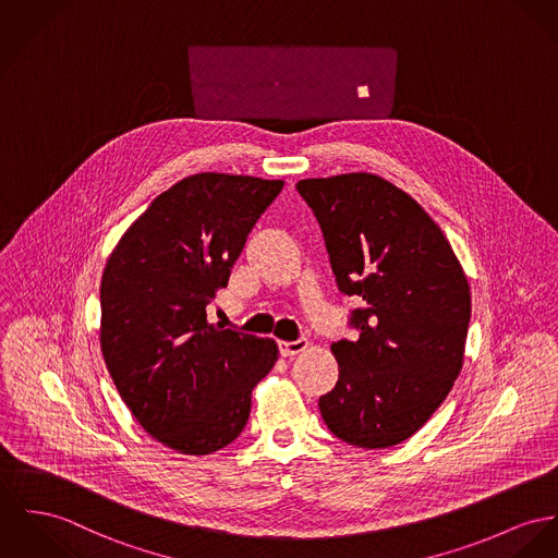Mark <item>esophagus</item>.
Returning <instances> with one entry per match:
<instances>
[{
	"label": "esophagus",
	"instance_id": "34e87169",
	"mask_svg": "<svg viewBox=\"0 0 558 558\" xmlns=\"http://www.w3.org/2000/svg\"><path fill=\"white\" fill-rule=\"evenodd\" d=\"M278 345H280V354L282 356H295V354H300L303 350H307L310 340L301 338V340H295V342H280Z\"/></svg>",
	"mask_w": 558,
	"mask_h": 558
}]
</instances>
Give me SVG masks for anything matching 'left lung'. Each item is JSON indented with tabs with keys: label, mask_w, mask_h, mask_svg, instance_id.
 Instances as JSON below:
<instances>
[{
	"label": "left lung",
	"mask_w": 558,
	"mask_h": 558,
	"mask_svg": "<svg viewBox=\"0 0 558 558\" xmlns=\"http://www.w3.org/2000/svg\"><path fill=\"white\" fill-rule=\"evenodd\" d=\"M338 287L363 300L354 342L331 343L340 378L318 399L345 444L388 448L412 437L463 367L472 291L461 260L423 206L383 175L307 178Z\"/></svg>",
	"instance_id": "obj_1"
}]
</instances>
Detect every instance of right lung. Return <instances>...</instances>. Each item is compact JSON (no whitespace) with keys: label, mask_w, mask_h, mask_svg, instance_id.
<instances>
[{"label":"right lung","mask_w":558,"mask_h":558,"mask_svg":"<svg viewBox=\"0 0 558 558\" xmlns=\"http://www.w3.org/2000/svg\"><path fill=\"white\" fill-rule=\"evenodd\" d=\"M282 180L193 173L137 216L101 276L99 345L129 412L180 454H213L248 421L278 343L208 320Z\"/></svg>","instance_id":"right-lung-1"}]
</instances>
